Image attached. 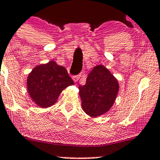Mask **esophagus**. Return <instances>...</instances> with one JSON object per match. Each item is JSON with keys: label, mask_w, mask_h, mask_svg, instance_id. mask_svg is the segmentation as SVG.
<instances>
[{"label": "esophagus", "mask_w": 160, "mask_h": 160, "mask_svg": "<svg viewBox=\"0 0 160 160\" xmlns=\"http://www.w3.org/2000/svg\"><path fill=\"white\" fill-rule=\"evenodd\" d=\"M80 74L76 75V76H73V81H74V82H77V80H78L79 79H80Z\"/></svg>", "instance_id": "1"}]
</instances>
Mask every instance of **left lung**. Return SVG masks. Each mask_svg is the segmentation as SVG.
Here are the masks:
<instances>
[{
    "label": "left lung",
    "mask_w": 160,
    "mask_h": 160,
    "mask_svg": "<svg viewBox=\"0 0 160 160\" xmlns=\"http://www.w3.org/2000/svg\"><path fill=\"white\" fill-rule=\"evenodd\" d=\"M118 89V82L106 68L94 67L85 85L79 87L83 111L94 118L105 114L115 102Z\"/></svg>",
    "instance_id": "8db88e82"
}]
</instances>
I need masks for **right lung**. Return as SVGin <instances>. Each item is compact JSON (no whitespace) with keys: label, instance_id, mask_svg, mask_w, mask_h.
Wrapping results in <instances>:
<instances>
[{"label":"right lung","instance_id":"add662e5","mask_svg":"<svg viewBox=\"0 0 160 160\" xmlns=\"http://www.w3.org/2000/svg\"><path fill=\"white\" fill-rule=\"evenodd\" d=\"M73 84L66 68L54 61L36 66L27 77L28 92L41 108L53 106L63 89Z\"/></svg>","mask_w":160,"mask_h":160}]
</instances>
